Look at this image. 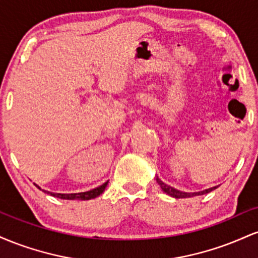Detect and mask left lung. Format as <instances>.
I'll return each mask as SVG.
<instances>
[{"label": "left lung", "mask_w": 258, "mask_h": 258, "mask_svg": "<svg viewBox=\"0 0 258 258\" xmlns=\"http://www.w3.org/2000/svg\"><path fill=\"white\" fill-rule=\"evenodd\" d=\"M156 182H158V184L160 185V188L162 189V191H164V193H166L167 195H170V197H172V198H176V199H182V198H191V197H197V195L207 194L217 188V186H212V188L205 189V190L194 191V193H186V191H180V190H178V189H176V188H173V186L166 184V183L162 182L159 177H156Z\"/></svg>", "instance_id": "obj_1"}]
</instances>
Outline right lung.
Segmentation results:
<instances>
[{
  "label": "right lung",
  "instance_id": "1",
  "mask_svg": "<svg viewBox=\"0 0 258 258\" xmlns=\"http://www.w3.org/2000/svg\"><path fill=\"white\" fill-rule=\"evenodd\" d=\"M108 182L109 180H106L104 184L97 186V188H94V189H91V190H88V191H82V193L61 194V193H53V191H47V190H43V191L44 193L52 195V197L59 198V199H64V200H91V199H94V198L99 197V195L105 190L106 185H108ZM35 185H36L38 189H41L37 184H35ZM41 190H42V189H41Z\"/></svg>",
  "mask_w": 258,
  "mask_h": 258
}]
</instances>
